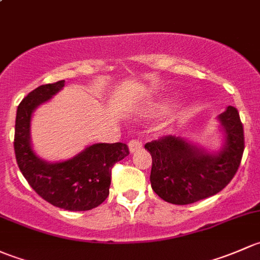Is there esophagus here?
Masks as SVG:
<instances>
[{
    "instance_id": "obj_1",
    "label": "esophagus",
    "mask_w": 260,
    "mask_h": 260,
    "mask_svg": "<svg viewBox=\"0 0 260 260\" xmlns=\"http://www.w3.org/2000/svg\"><path fill=\"white\" fill-rule=\"evenodd\" d=\"M127 145H129L130 152H135V151H138V150H140L141 148H143V143H141L140 140H136V139H133V140H130Z\"/></svg>"
}]
</instances>
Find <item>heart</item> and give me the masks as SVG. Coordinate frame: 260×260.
<instances>
[{
    "instance_id": "obj_1",
    "label": "heart",
    "mask_w": 260,
    "mask_h": 260,
    "mask_svg": "<svg viewBox=\"0 0 260 260\" xmlns=\"http://www.w3.org/2000/svg\"><path fill=\"white\" fill-rule=\"evenodd\" d=\"M164 109H165L164 105H160V104H155V105L150 106L148 112H151V114H154V112H159V111L164 110Z\"/></svg>"
}]
</instances>
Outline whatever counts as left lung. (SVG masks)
<instances>
[{"mask_svg": "<svg viewBox=\"0 0 260 260\" xmlns=\"http://www.w3.org/2000/svg\"><path fill=\"white\" fill-rule=\"evenodd\" d=\"M219 120L225 130V145L218 154H208L173 135L145 144L152 157L151 188L162 200L192 204L221 191L234 178L244 151L243 124L233 106Z\"/></svg>", "mask_w": 260, "mask_h": 260, "instance_id": "8db88e82", "label": "left lung"}]
</instances>
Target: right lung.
Segmentation results:
<instances>
[{
  "mask_svg": "<svg viewBox=\"0 0 260 260\" xmlns=\"http://www.w3.org/2000/svg\"><path fill=\"white\" fill-rule=\"evenodd\" d=\"M65 80L32 90L17 108L15 125L16 161L30 186L53 207L85 211L99 207L109 197L111 169L129 155L124 143L95 144L62 162H46L36 156L30 143V120L35 109L52 98Z\"/></svg>",
  "mask_w": 260,
  "mask_h": 260,
  "instance_id": "1",
  "label": "right lung"
}]
</instances>
